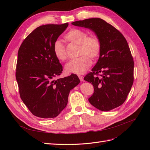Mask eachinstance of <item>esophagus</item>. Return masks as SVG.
I'll list each match as a JSON object with an SVG mask.
<instances>
[{"label":"esophagus","mask_w":150,"mask_h":150,"mask_svg":"<svg viewBox=\"0 0 150 150\" xmlns=\"http://www.w3.org/2000/svg\"><path fill=\"white\" fill-rule=\"evenodd\" d=\"M78 78H79V79H80V81H84V79H83V77L82 76L78 75Z\"/></svg>","instance_id":"esophagus-1"}]
</instances>
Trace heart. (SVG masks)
I'll return each instance as SVG.
<instances>
[{
  "instance_id": "heart-1",
  "label": "heart",
  "mask_w": 150,
  "mask_h": 150,
  "mask_svg": "<svg viewBox=\"0 0 150 150\" xmlns=\"http://www.w3.org/2000/svg\"><path fill=\"white\" fill-rule=\"evenodd\" d=\"M64 39L71 44L79 45L78 55L81 56L76 59L68 62L65 66L66 72L76 74H82L91 65L92 59L96 58L101 51L100 40L96 35H88L85 30L73 29L65 34ZM53 52L59 61H65L67 56L64 44L59 39L53 44Z\"/></svg>"
}]
</instances>
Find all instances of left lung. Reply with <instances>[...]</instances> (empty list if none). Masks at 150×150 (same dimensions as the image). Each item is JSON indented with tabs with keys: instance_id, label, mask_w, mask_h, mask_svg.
<instances>
[{
	"instance_id": "1",
	"label": "left lung",
	"mask_w": 150,
	"mask_h": 150,
	"mask_svg": "<svg viewBox=\"0 0 150 150\" xmlns=\"http://www.w3.org/2000/svg\"><path fill=\"white\" fill-rule=\"evenodd\" d=\"M72 24L92 30L100 40L99 59L84 79L92 83L94 93L88 100L99 110L108 111L121 106L133 83L134 62L126 39L119 30L100 18ZM99 73V77L94 76Z\"/></svg>"
}]
</instances>
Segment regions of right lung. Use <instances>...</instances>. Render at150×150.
Masks as SVG:
<instances>
[{"instance_id": "add662e5", "label": "right lung", "mask_w": 150, "mask_h": 150, "mask_svg": "<svg viewBox=\"0 0 150 150\" xmlns=\"http://www.w3.org/2000/svg\"><path fill=\"white\" fill-rule=\"evenodd\" d=\"M68 24L39 26L27 37L18 51L16 77L21 98L33 114L42 118L57 116L66 108L70 91L80 83L76 74L55 79L62 66L53 44Z\"/></svg>"}]
</instances>
